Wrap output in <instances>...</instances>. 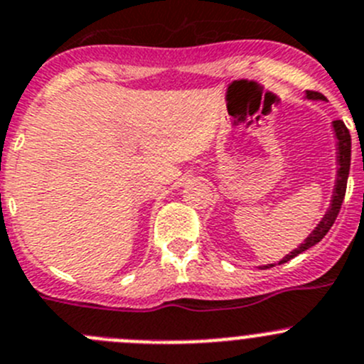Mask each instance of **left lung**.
Here are the masks:
<instances>
[{
	"mask_svg": "<svg viewBox=\"0 0 364 364\" xmlns=\"http://www.w3.org/2000/svg\"><path fill=\"white\" fill-rule=\"evenodd\" d=\"M307 98H312V100H325V97L318 91H307ZM334 131L336 136H338V163H339V171H338V179H336V188H334V198H332V205L328 208V212L325 213V217L321 219V223L318 224V228L307 237L304 244L300 247H296L294 251H291L285 259H282L278 264H285L289 262L291 259H294L296 255L304 253L305 250L312 247L314 244L320 242L325 235L328 233V230L332 228V224H334L336 217H338L339 210H341V203L345 199V192H346V181H348V172H350V132L346 129V125L343 124L341 120H334ZM277 264H271V266H264V269L267 267H273Z\"/></svg>",
	"mask_w": 364,
	"mask_h": 364,
	"instance_id": "1",
	"label": "left lung"
}]
</instances>
